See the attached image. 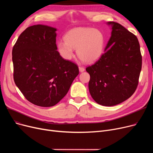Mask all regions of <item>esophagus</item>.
<instances>
[{
	"mask_svg": "<svg viewBox=\"0 0 153 153\" xmlns=\"http://www.w3.org/2000/svg\"><path fill=\"white\" fill-rule=\"evenodd\" d=\"M79 71L81 72H82L85 71V69L83 68V67H81V66H79Z\"/></svg>",
	"mask_w": 153,
	"mask_h": 153,
	"instance_id": "34e87169",
	"label": "esophagus"
}]
</instances>
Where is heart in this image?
<instances>
[{
  "label": "heart",
  "instance_id": "obj_1",
  "mask_svg": "<svg viewBox=\"0 0 153 153\" xmlns=\"http://www.w3.org/2000/svg\"><path fill=\"white\" fill-rule=\"evenodd\" d=\"M64 42L57 43L58 51L64 59L71 60L76 49L79 57L85 62L97 61L103 54L105 39L102 32L89 27H77L69 31Z\"/></svg>",
  "mask_w": 153,
  "mask_h": 153
}]
</instances>
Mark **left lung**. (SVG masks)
<instances>
[{"label":"left lung","mask_w":153,"mask_h":153,"mask_svg":"<svg viewBox=\"0 0 153 153\" xmlns=\"http://www.w3.org/2000/svg\"><path fill=\"white\" fill-rule=\"evenodd\" d=\"M111 36L100 58L87 67L89 92L103 106H114L130 98L136 89L142 57L137 37L120 24L108 22Z\"/></svg>","instance_id":"8db88e82"}]
</instances>
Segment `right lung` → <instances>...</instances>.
Returning <instances> with one entry per match:
<instances>
[{
	"label": "right lung",
	"instance_id": "right-lung-1",
	"mask_svg": "<svg viewBox=\"0 0 153 153\" xmlns=\"http://www.w3.org/2000/svg\"><path fill=\"white\" fill-rule=\"evenodd\" d=\"M56 31L45 25L29 27L12 50L15 83L29 102L40 107L58 103L79 74L76 64L57 51Z\"/></svg>",
	"mask_w": 153,
	"mask_h": 153
}]
</instances>
